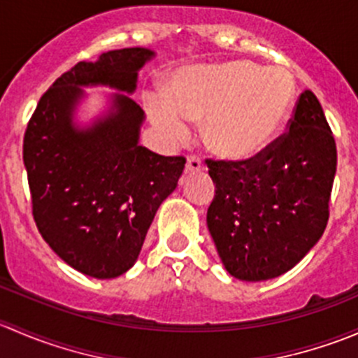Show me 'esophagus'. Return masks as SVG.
Wrapping results in <instances>:
<instances>
[{"label": "esophagus", "mask_w": 358, "mask_h": 358, "mask_svg": "<svg viewBox=\"0 0 358 358\" xmlns=\"http://www.w3.org/2000/svg\"><path fill=\"white\" fill-rule=\"evenodd\" d=\"M199 169H202L201 159H197V157H189V159H187V164H185V171L187 173L199 171Z\"/></svg>", "instance_id": "esophagus-1"}]
</instances>
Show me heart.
I'll return each instance as SVG.
<instances>
[{"instance_id": "obj_1", "label": "heart", "mask_w": 358, "mask_h": 358, "mask_svg": "<svg viewBox=\"0 0 358 358\" xmlns=\"http://www.w3.org/2000/svg\"><path fill=\"white\" fill-rule=\"evenodd\" d=\"M294 79L282 69L249 60L194 66L176 71L162 93H147L154 126L168 142L189 136L187 121H202L209 152L230 162L262 156L279 136L292 100Z\"/></svg>"}]
</instances>
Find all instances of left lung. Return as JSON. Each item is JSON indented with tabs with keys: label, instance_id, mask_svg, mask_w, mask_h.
Wrapping results in <instances>:
<instances>
[{
	"label": "left lung",
	"instance_id": "1",
	"mask_svg": "<svg viewBox=\"0 0 358 358\" xmlns=\"http://www.w3.org/2000/svg\"><path fill=\"white\" fill-rule=\"evenodd\" d=\"M336 161L334 136L310 90L287 133L262 156L206 161L216 189L206 222L230 275L262 282L305 258L326 230Z\"/></svg>",
	"mask_w": 358,
	"mask_h": 358
}]
</instances>
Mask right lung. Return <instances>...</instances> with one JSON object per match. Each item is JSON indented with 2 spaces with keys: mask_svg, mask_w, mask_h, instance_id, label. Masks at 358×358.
Here are the masks:
<instances>
[{
  "mask_svg": "<svg viewBox=\"0 0 358 358\" xmlns=\"http://www.w3.org/2000/svg\"><path fill=\"white\" fill-rule=\"evenodd\" d=\"M156 53L122 48L79 62L41 96L24 136L32 215L48 246L78 272L114 279L138 259L162 201L176 189L183 157L138 143L145 114L131 99L140 69ZM117 94L90 123L77 112L85 87Z\"/></svg>",
  "mask_w": 358,
  "mask_h": 358,
  "instance_id": "add662e5",
  "label": "right lung"
}]
</instances>
